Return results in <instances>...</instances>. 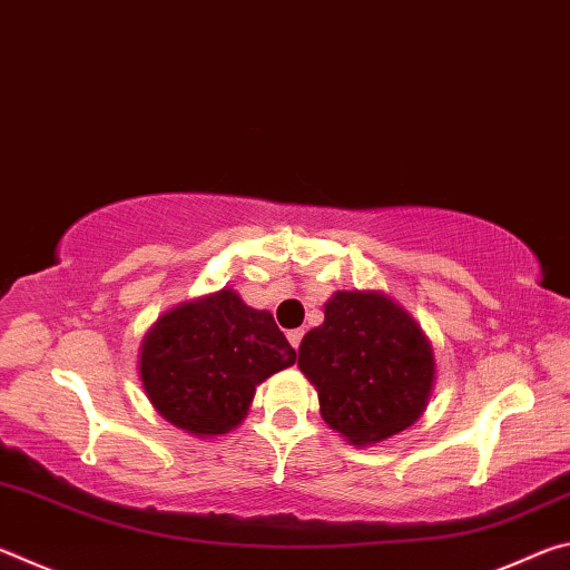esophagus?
I'll list each match as a JSON object with an SVG mask.
<instances>
[{
  "label": "esophagus",
  "instance_id": "34e87169",
  "mask_svg": "<svg viewBox=\"0 0 570 570\" xmlns=\"http://www.w3.org/2000/svg\"><path fill=\"white\" fill-rule=\"evenodd\" d=\"M288 336V344L294 346V350H298V344H302V336H304V332L302 330H292L286 334Z\"/></svg>",
  "mask_w": 570,
  "mask_h": 570
}]
</instances>
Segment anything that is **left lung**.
<instances>
[{
  "instance_id": "left-lung-1",
  "label": "left lung",
  "mask_w": 570,
  "mask_h": 570,
  "mask_svg": "<svg viewBox=\"0 0 570 570\" xmlns=\"http://www.w3.org/2000/svg\"><path fill=\"white\" fill-rule=\"evenodd\" d=\"M320 412L352 445L407 430L428 407L435 354L420 324L380 292H336L298 346Z\"/></svg>"
}]
</instances>
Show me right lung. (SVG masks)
I'll return each instance as SVG.
<instances>
[{"mask_svg": "<svg viewBox=\"0 0 570 570\" xmlns=\"http://www.w3.org/2000/svg\"><path fill=\"white\" fill-rule=\"evenodd\" d=\"M294 362V346L274 316L220 288L163 314L140 344L138 366L160 417L210 438L240 424L256 384Z\"/></svg>", "mask_w": 570, "mask_h": 570, "instance_id": "right-lung-1", "label": "right lung"}]
</instances>
